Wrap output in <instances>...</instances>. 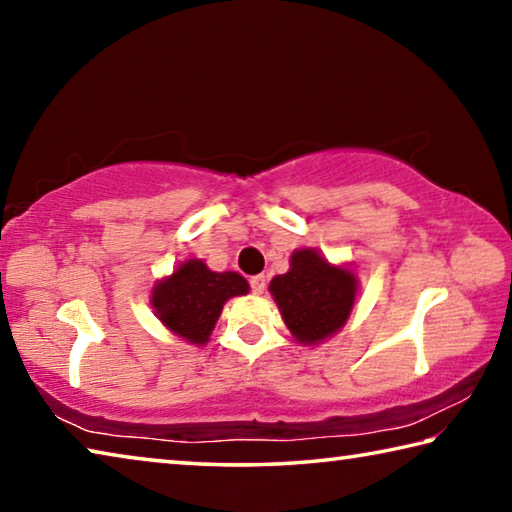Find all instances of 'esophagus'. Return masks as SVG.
<instances>
[{
    "instance_id": "obj_1",
    "label": "esophagus",
    "mask_w": 512,
    "mask_h": 512,
    "mask_svg": "<svg viewBox=\"0 0 512 512\" xmlns=\"http://www.w3.org/2000/svg\"><path fill=\"white\" fill-rule=\"evenodd\" d=\"M250 289H253V293H264L266 291V275H255L250 277Z\"/></svg>"
}]
</instances>
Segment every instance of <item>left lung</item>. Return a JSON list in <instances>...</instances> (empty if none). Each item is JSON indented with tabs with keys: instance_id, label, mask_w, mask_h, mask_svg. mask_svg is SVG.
Here are the masks:
<instances>
[{
	"instance_id": "obj_1",
	"label": "left lung",
	"mask_w": 512,
	"mask_h": 512,
	"mask_svg": "<svg viewBox=\"0 0 512 512\" xmlns=\"http://www.w3.org/2000/svg\"><path fill=\"white\" fill-rule=\"evenodd\" d=\"M357 287L350 268L332 266L314 248H300L291 255L289 271L275 275L268 291L296 341L316 345L348 323Z\"/></svg>"
}]
</instances>
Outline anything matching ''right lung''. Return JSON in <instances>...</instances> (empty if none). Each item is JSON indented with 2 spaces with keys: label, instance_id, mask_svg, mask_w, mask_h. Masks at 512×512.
<instances>
[{
  "label": "right lung",
  "instance_id": "obj_1",
  "mask_svg": "<svg viewBox=\"0 0 512 512\" xmlns=\"http://www.w3.org/2000/svg\"><path fill=\"white\" fill-rule=\"evenodd\" d=\"M246 277L216 273L203 259H187L153 287L151 305L162 325L194 345H205L225 302L248 293Z\"/></svg>",
  "mask_w": 512,
  "mask_h": 512
}]
</instances>
